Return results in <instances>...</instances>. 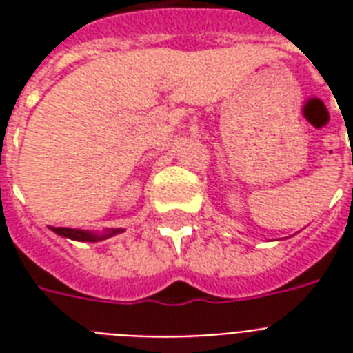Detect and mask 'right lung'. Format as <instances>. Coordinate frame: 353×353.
Listing matches in <instances>:
<instances>
[{
	"instance_id": "obj_1",
	"label": "right lung",
	"mask_w": 353,
	"mask_h": 353,
	"mask_svg": "<svg viewBox=\"0 0 353 353\" xmlns=\"http://www.w3.org/2000/svg\"><path fill=\"white\" fill-rule=\"evenodd\" d=\"M52 231L57 232L60 236H65V238H71V240H79V241H101L106 240L110 236L119 234L121 229H112V231H108L106 234H95V232L90 231H79V229H68V227H52Z\"/></svg>"
}]
</instances>
